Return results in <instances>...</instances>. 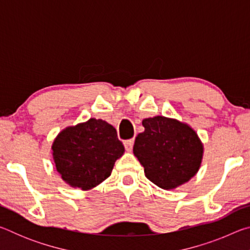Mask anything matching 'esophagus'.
I'll return each mask as SVG.
<instances>
[{"label":"esophagus","mask_w":250,"mask_h":250,"mask_svg":"<svg viewBox=\"0 0 250 250\" xmlns=\"http://www.w3.org/2000/svg\"><path fill=\"white\" fill-rule=\"evenodd\" d=\"M133 143H134V140H133V139H130V140H125V141L124 142L125 150H126V151H131V150H132V147H133Z\"/></svg>","instance_id":"34e87169"}]
</instances>
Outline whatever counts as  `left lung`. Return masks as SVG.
I'll use <instances>...</instances> for the list:
<instances>
[{
    "label": "left lung",
    "instance_id": "obj_1",
    "mask_svg": "<svg viewBox=\"0 0 250 250\" xmlns=\"http://www.w3.org/2000/svg\"><path fill=\"white\" fill-rule=\"evenodd\" d=\"M133 154L152 183L163 189L185 184L200 170L204 146L188 124L163 116L142 120Z\"/></svg>",
    "mask_w": 250,
    "mask_h": 250
}]
</instances>
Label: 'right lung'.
<instances>
[{"label":"right lung","instance_id":"right-lung-1","mask_svg":"<svg viewBox=\"0 0 250 250\" xmlns=\"http://www.w3.org/2000/svg\"><path fill=\"white\" fill-rule=\"evenodd\" d=\"M52 151L62 179L71 188L88 191L110 176L125 146L111 125L90 118L62 130Z\"/></svg>","mask_w":250,"mask_h":250}]
</instances>
